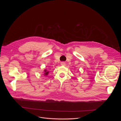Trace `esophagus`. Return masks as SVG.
<instances>
[{"label":"esophagus","mask_w":121,"mask_h":121,"mask_svg":"<svg viewBox=\"0 0 121 121\" xmlns=\"http://www.w3.org/2000/svg\"><path fill=\"white\" fill-rule=\"evenodd\" d=\"M61 65H65V62H62L61 63Z\"/></svg>","instance_id":"obj_1"}]
</instances>
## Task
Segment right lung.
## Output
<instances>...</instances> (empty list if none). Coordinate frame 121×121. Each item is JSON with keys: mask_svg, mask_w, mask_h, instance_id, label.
<instances>
[{"mask_svg": "<svg viewBox=\"0 0 121 121\" xmlns=\"http://www.w3.org/2000/svg\"><path fill=\"white\" fill-rule=\"evenodd\" d=\"M48 73H49V71H47V70L45 69V70H44V74H43V75H44V76L48 75Z\"/></svg>", "mask_w": 121, "mask_h": 121, "instance_id": "add662e5", "label": "right lung"}]
</instances>
